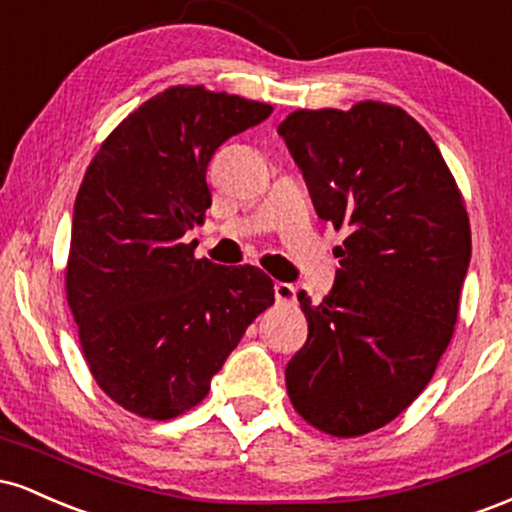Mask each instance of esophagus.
Listing matches in <instances>:
<instances>
[{
  "label": "esophagus",
  "instance_id": "34e87169",
  "mask_svg": "<svg viewBox=\"0 0 512 512\" xmlns=\"http://www.w3.org/2000/svg\"><path fill=\"white\" fill-rule=\"evenodd\" d=\"M296 286L293 284H286V281H276L274 284V296H276V303H293L296 301Z\"/></svg>",
  "mask_w": 512,
  "mask_h": 512
}]
</instances>
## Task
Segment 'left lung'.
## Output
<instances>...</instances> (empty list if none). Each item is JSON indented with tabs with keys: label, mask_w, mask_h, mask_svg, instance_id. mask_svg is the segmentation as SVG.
Returning <instances> with one entry per match:
<instances>
[{
	"label": "left lung",
	"mask_w": 512,
	"mask_h": 512,
	"mask_svg": "<svg viewBox=\"0 0 512 512\" xmlns=\"http://www.w3.org/2000/svg\"><path fill=\"white\" fill-rule=\"evenodd\" d=\"M279 134L317 216L349 231L330 296L298 293L308 342L286 390L308 424L363 436L421 395L448 349L472 257L467 209L436 142L395 105L298 110Z\"/></svg>",
	"instance_id": "1"
}]
</instances>
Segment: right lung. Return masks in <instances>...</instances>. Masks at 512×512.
<instances>
[{"label": "right lung", "mask_w": 512, "mask_h": 512, "mask_svg": "<svg viewBox=\"0 0 512 512\" xmlns=\"http://www.w3.org/2000/svg\"><path fill=\"white\" fill-rule=\"evenodd\" d=\"M269 115L267 103L168 88L122 120L86 170L67 301L93 378L127 411L163 421L202 402L274 303L262 269L195 260V243H182L211 207V156Z\"/></svg>", "instance_id": "obj_1"}]
</instances>
